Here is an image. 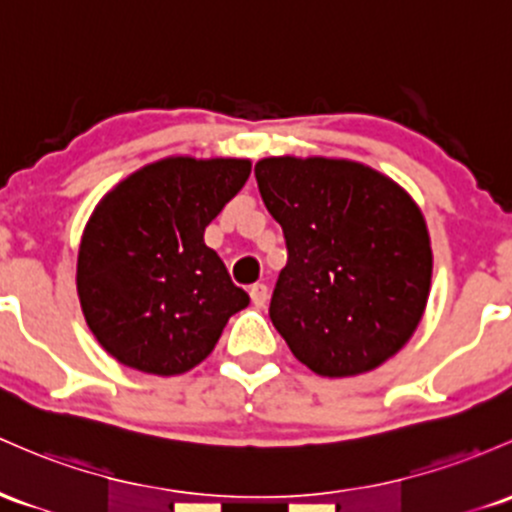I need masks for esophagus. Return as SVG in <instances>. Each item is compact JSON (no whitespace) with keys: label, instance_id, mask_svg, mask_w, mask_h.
I'll list each match as a JSON object with an SVG mask.
<instances>
[{"label":"esophagus","instance_id":"obj_1","mask_svg":"<svg viewBox=\"0 0 512 512\" xmlns=\"http://www.w3.org/2000/svg\"><path fill=\"white\" fill-rule=\"evenodd\" d=\"M250 299H252V303H255L257 308H265L267 306V299H269L267 284H252L250 286Z\"/></svg>","mask_w":512,"mask_h":512}]
</instances>
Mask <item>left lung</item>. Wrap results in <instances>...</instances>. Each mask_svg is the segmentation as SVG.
<instances>
[{
  "label": "left lung",
  "instance_id": "left-lung-1",
  "mask_svg": "<svg viewBox=\"0 0 512 512\" xmlns=\"http://www.w3.org/2000/svg\"><path fill=\"white\" fill-rule=\"evenodd\" d=\"M257 187L289 260L269 318L311 372L381 367L413 338L430 296L428 223L391 177L338 157H265Z\"/></svg>",
  "mask_w": 512,
  "mask_h": 512
}]
</instances>
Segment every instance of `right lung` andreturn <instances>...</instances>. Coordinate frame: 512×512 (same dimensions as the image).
Segmentation results:
<instances>
[{
	"label": "right lung",
	"instance_id": "obj_1",
	"mask_svg": "<svg viewBox=\"0 0 512 512\" xmlns=\"http://www.w3.org/2000/svg\"><path fill=\"white\" fill-rule=\"evenodd\" d=\"M250 160L172 155L104 194L77 252V296L94 338L126 367L177 376L204 362L250 296L204 230L243 189Z\"/></svg>",
	"mask_w": 512,
	"mask_h": 512
}]
</instances>
